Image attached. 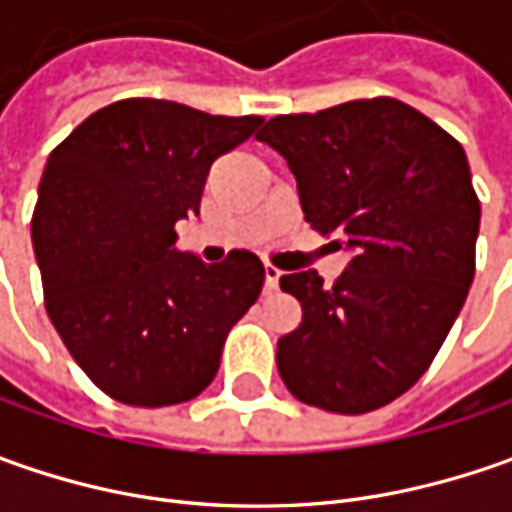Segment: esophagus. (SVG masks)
<instances>
[{"label": "esophagus", "mask_w": 512, "mask_h": 512, "mask_svg": "<svg viewBox=\"0 0 512 512\" xmlns=\"http://www.w3.org/2000/svg\"><path fill=\"white\" fill-rule=\"evenodd\" d=\"M279 267H273V265H265V290L267 293H273L276 287H279Z\"/></svg>", "instance_id": "esophagus-1"}]
</instances>
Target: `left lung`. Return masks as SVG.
<instances>
[{"mask_svg":"<svg viewBox=\"0 0 512 512\" xmlns=\"http://www.w3.org/2000/svg\"><path fill=\"white\" fill-rule=\"evenodd\" d=\"M256 139L287 159L310 227L353 250L330 287L316 270L279 279L302 305L279 376L327 413L379 410L422 379L476 273L482 205L464 148L390 96L273 116Z\"/></svg>","mask_w":512,"mask_h":512,"instance_id":"8db88e82","label":"left lung"}]
</instances>
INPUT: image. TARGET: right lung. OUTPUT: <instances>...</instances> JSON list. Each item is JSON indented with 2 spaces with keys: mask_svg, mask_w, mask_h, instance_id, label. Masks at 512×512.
I'll return each mask as SVG.
<instances>
[{
  "mask_svg": "<svg viewBox=\"0 0 512 512\" xmlns=\"http://www.w3.org/2000/svg\"><path fill=\"white\" fill-rule=\"evenodd\" d=\"M262 122L122 99L50 150L30 219L45 307L110 399H196L219 370L230 327L259 299L265 267L253 253L205 265L176 247L173 227L199 216L210 165Z\"/></svg>",
  "mask_w": 512,
  "mask_h": 512,
  "instance_id": "add662e5",
  "label": "right lung"
}]
</instances>
